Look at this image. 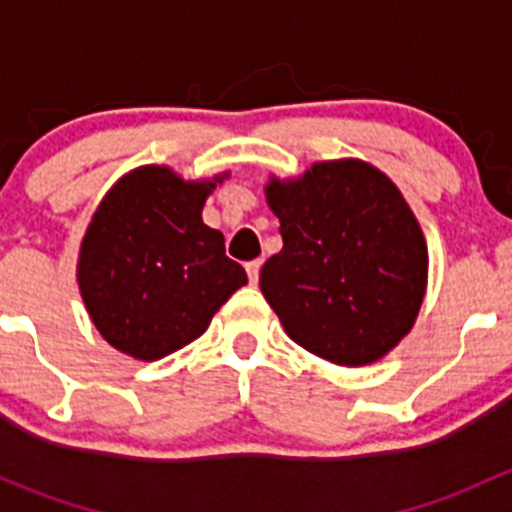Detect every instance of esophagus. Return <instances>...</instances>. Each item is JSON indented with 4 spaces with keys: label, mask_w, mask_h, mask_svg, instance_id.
Here are the masks:
<instances>
[{
    "label": "esophagus",
    "mask_w": 512,
    "mask_h": 512,
    "mask_svg": "<svg viewBox=\"0 0 512 512\" xmlns=\"http://www.w3.org/2000/svg\"><path fill=\"white\" fill-rule=\"evenodd\" d=\"M260 267H262L260 260H252V262H247V265H245L247 277H250L252 285H257V280H260Z\"/></svg>",
    "instance_id": "obj_1"
}]
</instances>
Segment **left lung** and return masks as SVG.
I'll return each mask as SVG.
<instances>
[{"instance_id": "obj_1", "label": "left lung", "mask_w": 512, "mask_h": 512, "mask_svg": "<svg viewBox=\"0 0 512 512\" xmlns=\"http://www.w3.org/2000/svg\"><path fill=\"white\" fill-rule=\"evenodd\" d=\"M282 250L260 289L289 339L339 366L389 354L416 322L428 252L404 195L374 165L314 163L302 178H270Z\"/></svg>"}]
</instances>
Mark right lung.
<instances>
[{"instance_id":"right-lung-1","label":"right lung","mask_w":512,"mask_h":512,"mask_svg":"<svg viewBox=\"0 0 512 512\" xmlns=\"http://www.w3.org/2000/svg\"><path fill=\"white\" fill-rule=\"evenodd\" d=\"M213 180H183L165 165L123 175L91 218L79 255L81 297L111 347L156 361L208 329L247 285L225 237L203 223Z\"/></svg>"}]
</instances>
